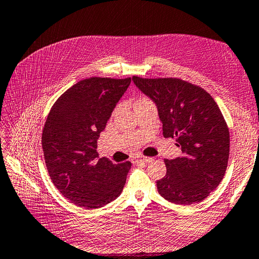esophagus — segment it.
<instances>
[{
    "mask_svg": "<svg viewBox=\"0 0 259 259\" xmlns=\"http://www.w3.org/2000/svg\"><path fill=\"white\" fill-rule=\"evenodd\" d=\"M144 161V162H150V161H152V158H150V157H140V158H138L137 159V161Z\"/></svg>",
    "mask_w": 259,
    "mask_h": 259,
    "instance_id": "1",
    "label": "esophagus"
}]
</instances>
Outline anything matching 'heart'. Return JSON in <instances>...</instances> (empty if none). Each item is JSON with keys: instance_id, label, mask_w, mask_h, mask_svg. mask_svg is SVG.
Returning a JSON list of instances; mask_svg holds the SVG:
<instances>
[{"instance_id": "b5f03b06", "label": "heart", "mask_w": 259, "mask_h": 259, "mask_svg": "<svg viewBox=\"0 0 259 259\" xmlns=\"http://www.w3.org/2000/svg\"><path fill=\"white\" fill-rule=\"evenodd\" d=\"M146 102H150V100L146 97H140L136 100V104H140V103H146Z\"/></svg>"}]
</instances>
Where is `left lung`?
<instances>
[{
    "label": "left lung",
    "mask_w": 259,
    "mask_h": 259,
    "mask_svg": "<svg viewBox=\"0 0 259 259\" xmlns=\"http://www.w3.org/2000/svg\"><path fill=\"white\" fill-rule=\"evenodd\" d=\"M133 80L157 104L164 138H176L183 151L164 159L159 194L178 205L202 201L222 183L228 164L229 129L218 104L201 87L179 78Z\"/></svg>",
    "instance_id": "8db88e82"
}]
</instances>
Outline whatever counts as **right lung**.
Wrapping results in <instances>:
<instances>
[{
    "label": "right lung",
    "instance_id": "right-lung-1",
    "mask_svg": "<svg viewBox=\"0 0 259 259\" xmlns=\"http://www.w3.org/2000/svg\"><path fill=\"white\" fill-rule=\"evenodd\" d=\"M131 78L92 76L79 81L54 102L42 133L50 178L74 205L100 208L123 189L131 162L98 157L97 140Z\"/></svg>",
    "mask_w": 259,
    "mask_h": 259
}]
</instances>
